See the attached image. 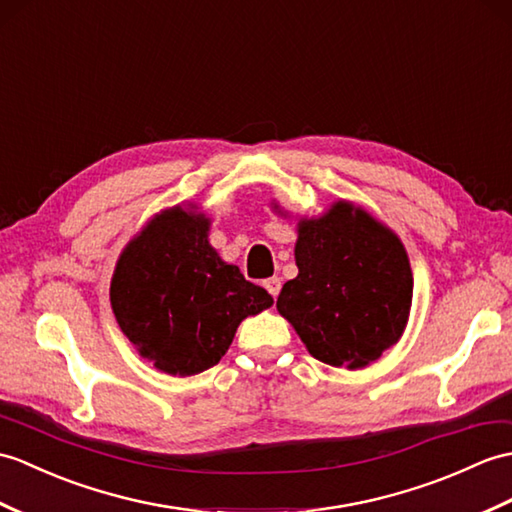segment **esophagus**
Here are the masks:
<instances>
[{
	"label": "esophagus",
	"instance_id": "1",
	"mask_svg": "<svg viewBox=\"0 0 512 512\" xmlns=\"http://www.w3.org/2000/svg\"><path fill=\"white\" fill-rule=\"evenodd\" d=\"M264 288H266L272 296H277V294H279V290H281V279H279V277H270V279H266V281H264Z\"/></svg>",
	"mask_w": 512,
	"mask_h": 512
}]
</instances>
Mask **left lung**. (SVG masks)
Segmentation results:
<instances>
[{
    "mask_svg": "<svg viewBox=\"0 0 512 512\" xmlns=\"http://www.w3.org/2000/svg\"><path fill=\"white\" fill-rule=\"evenodd\" d=\"M299 275L283 285L277 310L316 360L362 368L403 334L412 270L399 237L366 211L338 202L299 224Z\"/></svg>",
    "mask_w": 512,
    "mask_h": 512,
    "instance_id": "8db88e82",
    "label": "left lung"
}]
</instances>
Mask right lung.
Returning a JSON list of instances; mask_svg holds the SVG:
<instances>
[{"mask_svg":"<svg viewBox=\"0 0 512 512\" xmlns=\"http://www.w3.org/2000/svg\"><path fill=\"white\" fill-rule=\"evenodd\" d=\"M207 231L202 213H161L126 246L111 281L124 336L159 371L178 377L216 366L237 325L272 305L264 288L224 264Z\"/></svg>","mask_w":512,"mask_h":512,"instance_id":"obj_1","label":"right lung"}]
</instances>
